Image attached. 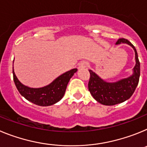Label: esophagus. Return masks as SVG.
Listing matches in <instances>:
<instances>
[{
  "mask_svg": "<svg viewBox=\"0 0 147 147\" xmlns=\"http://www.w3.org/2000/svg\"><path fill=\"white\" fill-rule=\"evenodd\" d=\"M88 65L89 64H88V62L87 61H82L80 64H79V68H80V69H82V68H85V67H88Z\"/></svg>",
  "mask_w": 147,
  "mask_h": 147,
  "instance_id": "1",
  "label": "esophagus"
}]
</instances>
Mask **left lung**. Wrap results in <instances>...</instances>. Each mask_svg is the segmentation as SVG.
Here are the masks:
<instances>
[{"instance_id":"obj_1","label":"left lung","mask_w":147,"mask_h":147,"mask_svg":"<svg viewBox=\"0 0 147 147\" xmlns=\"http://www.w3.org/2000/svg\"><path fill=\"white\" fill-rule=\"evenodd\" d=\"M127 43L131 45L136 53V66L133 68V74L129 77L116 82H106L98 77L94 72L89 70L90 80L88 89L92 96L97 102L104 105H117L129 99L137 87L140 77V62L136 48L129 40L124 38L118 40L116 44Z\"/></svg>"}]
</instances>
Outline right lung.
I'll use <instances>...</instances> for the list:
<instances>
[{
    "instance_id": "1",
    "label": "right lung",
    "mask_w": 147,
    "mask_h": 147,
    "mask_svg": "<svg viewBox=\"0 0 147 147\" xmlns=\"http://www.w3.org/2000/svg\"><path fill=\"white\" fill-rule=\"evenodd\" d=\"M77 71L76 68L65 72L47 86L40 88H31L23 85L16 77L13 70V80L17 89L28 101L39 106H50L59 102L63 97L70 79Z\"/></svg>"
}]
</instances>
